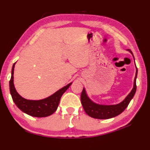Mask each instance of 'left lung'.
<instances>
[{
    "label": "left lung",
    "instance_id": "1",
    "mask_svg": "<svg viewBox=\"0 0 150 150\" xmlns=\"http://www.w3.org/2000/svg\"><path fill=\"white\" fill-rule=\"evenodd\" d=\"M130 53L132 52L130 50H128ZM133 56V54H132ZM134 57V56H133ZM136 66V64H135ZM137 68L136 67V74L135 77L134 79V85L133 88L131 90V92L128 94V95L126 97L125 99L121 103L117 105H99L97 103H94L93 101L90 99L86 94L85 88H83V91L81 94V102L83 106V108L86 113L89 115V116L96 118V119H109V118L114 117L117 115H120V113L123 112L125 110V109L128 107L130 100L133 98L136 92L137 85H136V79L137 76Z\"/></svg>",
    "mask_w": 150,
    "mask_h": 150
}]
</instances>
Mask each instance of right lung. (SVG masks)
<instances>
[{
  "instance_id": "obj_1",
  "label": "right lung",
  "mask_w": 150,
  "mask_h": 150,
  "mask_svg": "<svg viewBox=\"0 0 150 150\" xmlns=\"http://www.w3.org/2000/svg\"><path fill=\"white\" fill-rule=\"evenodd\" d=\"M15 64L16 63H14L12 67L11 77L9 81V90L13 100L16 105V106L24 113L33 117H43L53 114L58 108L62 94L66 92V90L71 85L72 82L58 90L47 98L38 100H28V99L21 96L17 92L16 88H15L13 83V71Z\"/></svg>"
}]
</instances>
